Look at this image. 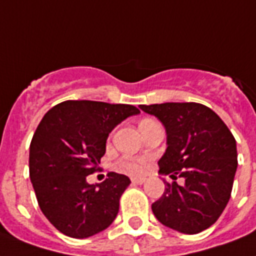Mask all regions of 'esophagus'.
<instances>
[{"label": "esophagus", "instance_id": "esophagus-1", "mask_svg": "<svg viewBox=\"0 0 256 256\" xmlns=\"http://www.w3.org/2000/svg\"><path fill=\"white\" fill-rule=\"evenodd\" d=\"M146 178H134L132 179V183L134 184H142V183H146Z\"/></svg>", "mask_w": 256, "mask_h": 256}]
</instances>
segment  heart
Returning a JSON list of instances; mask_svg holds the SVG:
<instances>
[{"label":"heart","mask_w":256,"mask_h":256,"mask_svg":"<svg viewBox=\"0 0 256 256\" xmlns=\"http://www.w3.org/2000/svg\"><path fill=\"white\" fill-rule=\"evenodd\" d=\"M146 162L142 159H132V160H122L120 162V168L130 174H140L144 170Z\"/></svg>","instance_id":"obj_1"}]
</instances>
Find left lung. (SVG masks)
<instances>
[{"mask_svg":"<svg viewBox=\"0 0 256 256\" xmlns=\"http://www.w3.org/2000/svg\"><path fill=\"white\" fill-rule=\"evenodd\" d=\"M159 118L167 132V150L159 172L170 175L166 190L152 204L162 224L183 234H198L219 219L228 203L238 167L236 142L223 120L198 102L140 106ZM183 177L184 184L176 183Z\"/></svg>","mask_w":256,"mask_h":256,"instance_id":"1","label":"left lung"}]
</instances>
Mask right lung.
<instances>
[{
	"instance_id": "add662e5",
	"label": "right lung",
	"mask_w": 256,
	"mask_h": 256,
	"mask_svg": "<svg viewBox=\"0 0 256 256\" xmlns=\"http://www.w3.org/2000/svg\"><path fill=\"white\" fill-rule=\"evenodd\" d=\"M140 110L130 104L68 100L49 110L30 142L29 175L46 219L66 236L84 239L104 231L118 212L128 176L110 172L100 184L86 176L106 154L108 134Z\"/></svg>"
}]
</instances>
